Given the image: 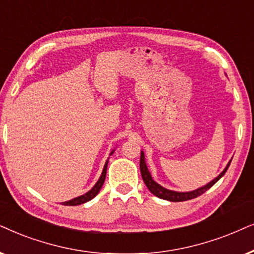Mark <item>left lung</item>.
Wrapping results in <instances>:
<instances>
[{
  "label": "left lung",
  "mask_w": 254,
  "mask_h": 254,
  "mask_svg": "<svg viewBox=\"0 0 254 254\" xmlns=\"http://www.w3.org/2000/svg\"><path fill=\"white\" fill-rule=\"evenodd\" d=\"M230 162H231V160L229 161V164L226 165V167L222 171V173L219 174L218 177H216L214 180H211L209 184L203 186V187H200V188L195 189V190H191V191H174V190H171V189L162 187V186L159 185L158 182H155L146 166V162H145V154L143 151L140 152L139 166H140V173H141V178H143V180H144V184L146 185L148 190H150L152 194L155 195L159 198H162V200L171 201V202H181V201H187V200H191V198L197 197V196H200L203 194V192L207 191L209 188H211L212 186H214L216 182H217L219 179H221L223 175L225 174V172L228 171V168L230 166Z\"/></svg>",
  "instance_id": "obj_1"
}]
</instances>
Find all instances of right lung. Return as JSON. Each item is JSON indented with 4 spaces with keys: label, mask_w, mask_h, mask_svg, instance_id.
Segmentation results:
<instances>
[{
    "label": "right lung",
    "mask_w": 254,
    "mask_h": 254,
    "mask_svg": "<svg viewBox=\"0 0 254 254\" xmlns=\"http://www.w3.org/2000/svg\"><path fill=\"white\" fill-rule=\"evenodd\" d=\"M115 152V150H113L110 152L111 155ZM108 162H109V158H108V160L106 161V164H104V167H103V171H102V174H101V177L99 180H97V182L95 185H94V187L90 189L89 191H87L86 194L81 195V196H77V197L75 198H72V200L69 201H66V202H63L64 205H79V204H83L86 203V202L93 200L95 196L99 194L100 189L102 188V186L104 184V180H106V175H107V167H108Z\"/></svg>",
    "instance_id": "add662e5"
}]
</instances>
